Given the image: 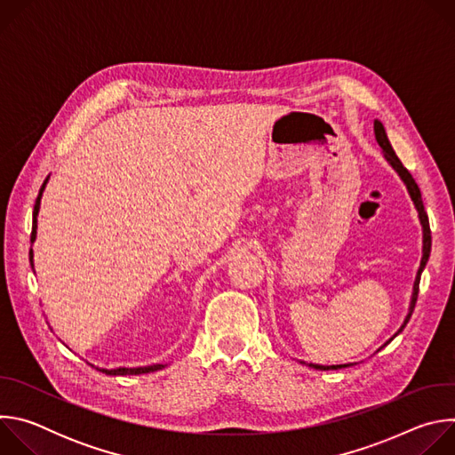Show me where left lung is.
<instances>
[{"label": "left lung", "instance_id": "left-lung-1", "mask_svg": "<svg viewBox=\"0 0 455 455\" xmlns=\"http://www.w3.org/2000/svg\"><path fill=\"white\" fill-rule=\"evenodd\" d=\"M374 135H376V140H378V144H379V148L383 149V155H385V158H387V162L391 164L396 171H398V174L402 176V180L405 181V185H407V188H409V194H411V198H412V202H414V205H416V209H418V214H419V221H421V225H423V257H421V265H419V270H418V275H416V283H414V293H412V302H411V309H409V315H407V318H405V322H403V326L400 328V331L396 333V335H400L402 331H403V328L407 326V322L411 320V315H412V311H414V307H416V300H418V293H419V279H421V272H423V268H425V265H427V261H428V257H430V248H432V235H430V225H428V216H427V212H425V207H423V200H421V192H419V187H418V183H416V180L412 178V174L407 171V167H403V164L400 162V158L396 156V153H395V149H393V146H391V142H388V139H387V133H385V129H383V124L379 122V120H374ZM395 335V337H396ZM393 337V339H395ZM391 339V340H393ZM388 340V342H391ZM387 342V344H388ZM385 344V346H387ZM311 367H315V369H342V367H349V365H331V367H322V365H313L311 363Z\"/></svg>", "mask_w": 455, "mask_h": 455}]
</instances>
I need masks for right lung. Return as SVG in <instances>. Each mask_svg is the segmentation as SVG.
Masks as SVG:
<instances>
[{
    "instance_id": "add662e5",
    "label": "right lung",
    "mask_w": 455,
    "mask_h": 455,
    "mask_svg": "<svg viewBox=\"0 0 455 455\" xmlns=\"http://www.w3.org/2000/svg\"><path fill=\"white\" fill-rule=\"evenodd\" d=\"M48 180V178H46ZM46 180H44V183L41 185V188H39V196H37V200H36V205H34V221H32V234H30V241L34 243V239H36V228H37V214H39V204H41V194H43V190H44V185H46ZM34 253H32V248H30V265H32V268H34ZM164 365L162 363H158V365H148V367H137V369H125V367H122V369H111V371H108V369H99V371H102V372H106V374H144V372H153V371H158V369H162Z\"/></svg>"
}]
</instances>
